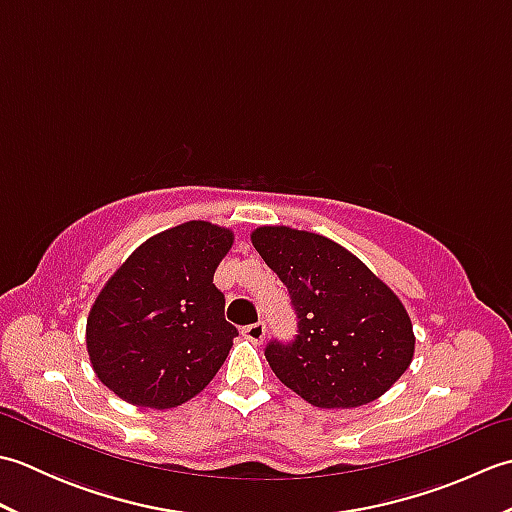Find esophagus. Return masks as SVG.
Here are the masks:
<instances>
[{
	"mask_svg": "<svg viewBox=\"0 0 512 512\" xmlns=\"http://www.w3.org/2000/svg\"><path fill=\"white\" fill-rule=\"evenodd\" d=\"M242 334H244V339H248V341L262 343L264 336H266V325L262 321L250 323V325H246V328L242 330Z\"/></svg>",
	"mask_w": 512,
	"mask_h": 512,
	"instance_id": "1",
	"label": "esophagus"
}]
</instances>
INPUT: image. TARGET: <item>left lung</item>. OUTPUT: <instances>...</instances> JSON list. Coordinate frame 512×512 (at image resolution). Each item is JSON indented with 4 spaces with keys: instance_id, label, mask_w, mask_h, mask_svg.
<instances>
[{
    "instance_id": "1",
    "label": "left lung",
    "mask_w": 512,
    "mask_h": 512,
    "mask_svg": "<svg viewBox=\"0 0 512 512\" xmlns=\"http://www.w3.org/2000/svg\"><path fill=\"white\" fill-rule=\"evenodd\" d=\"M250 239L284 281L299 321L295 341L266 345L275 376L321 409H352L383 396L407 372L416 347L394 290L323 235L259 226Z\"/></svg>"
}]
</instances>
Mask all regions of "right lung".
Here are the masks:
<instances>
[{
	"instance_id": "1",
	"label": "right lung",
	"mask_w": 512,
	"mask_h": 512,
	"mask_svg": "<svg viewBox=\"0 0 512 512\" xmlns=\"http://www.w3.org/2000/svg\"><path fill=\"white\" fill-rule=\"evenodd\" d=\"M233 231L193 220L140 244L96 297L85 328L105 387L136 407L171 409L211 383L237 336L215 268Z\"/></svg>"
}]
</instances>
